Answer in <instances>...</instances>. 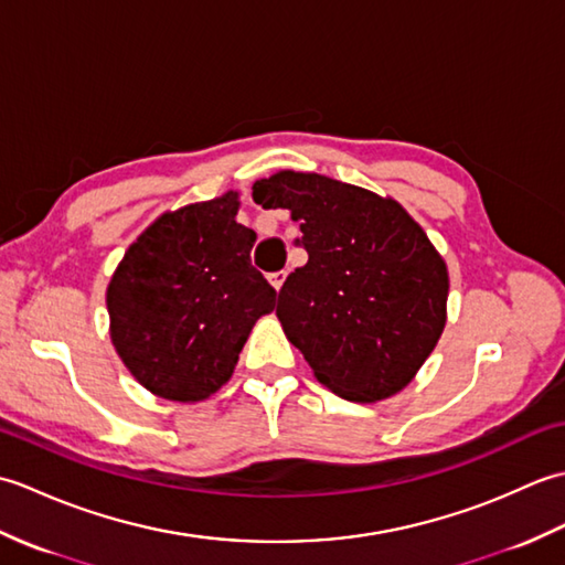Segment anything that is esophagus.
<instances>
[{
  "mask_svg": "<svg viewBox=\"0 0 565 565\" xmlns=\"http://www.w3.org/2000/svg\"><path fill=\"white\" fill-rule=\"evenodd\" d=\"M284 281H286V271H274V274H269V284L274 286V289H276V291H279V289H281V286H284Z\"/></svg>",
  "mask_w": 565,
  "mask_h": 565,
  "instance_id": "obj_1",
  "label": "esophagus"
}]
</instances>
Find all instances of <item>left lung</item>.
Returning <instances> with one entry per match:
<instances>
[{"mask_svg":"<svg viewBox=\"0 0 565 565\" xmlns=\"http://www.w3.org/2000/svg\"><path fill=\"white\" fill-rule=\"evenodd\" d=\"M289 209L308 262L276 303L286 338L316 379L354 403L403 391L447 326L449 271L398 201L316 172L281 170L252 186Z\"/></svg>","mask_w":565,"mask_h":565,"instance_id":"1","label":"left lung"}]
</instances>
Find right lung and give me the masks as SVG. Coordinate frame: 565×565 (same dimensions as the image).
<instances>
[{
  "label": "right lung",
  "instance_id": "add662e5",
  "mask_svg": "<svg viewBox=\"0 0 565 565\" xmlns=\"http://www.w3.org/2000/svg\"><path fill=\"white\" fill-rule=\"evenodd\" d=\"M237 191L162 213L138 235L106 289L118 356L142 388L199 403L231 381L276 291L252 267L255 231L235 221Z\"/></svg>",
  "mask_w": 565,
  "mask_h": 565
}]
</instances>
